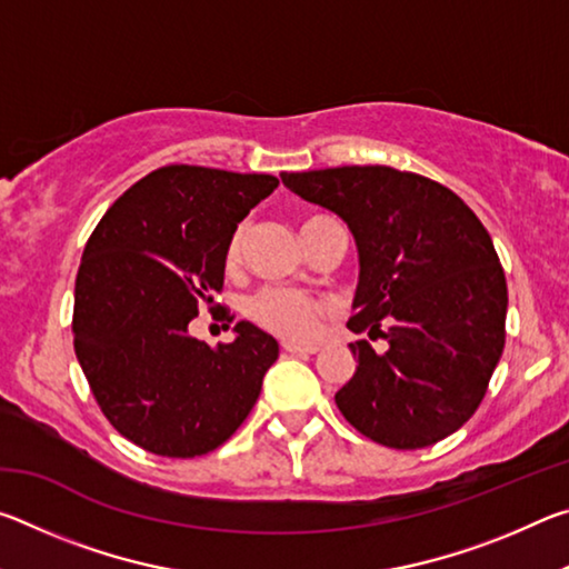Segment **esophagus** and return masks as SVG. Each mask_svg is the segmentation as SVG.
I'll return each mask as SVG.
<instances>
[{
	"label": "esophagus",
	"instance_id": "obj_1",
	"mask_svg": "<svg viewBox=\"0 0 569 569\" xmlns=\"http://www.w3.org/2000/svg\"><path fill=\"white\" fill-rule=\"evenodd\" d=\"M283 349L288 353H316L319 351V346L316 343H298V341H283Z\"/></svg>",
	"mask_w": 569,
	"mask_h": 569
}]
</instances>
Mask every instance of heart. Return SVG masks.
<instances>
[{
  "instance_id": "1",
  "label": "heart",
  "mask_w": 569,
  "mask_h": 569,
  "mask_svg": "<svg viewBox=\"0 0 569 569\" xmlns=\"http://www.w3.org/2000/svg\"><path fill=\"white\" fill-rule=\"evenodd\" d=\"M246 228H238L226 248V263L236 266L243 250ZM323 301L319 298L293 291V288H263L248 301V316L258 326L286 339H306L316 331L321 321Z\"/></svg>"
}]
</instances>
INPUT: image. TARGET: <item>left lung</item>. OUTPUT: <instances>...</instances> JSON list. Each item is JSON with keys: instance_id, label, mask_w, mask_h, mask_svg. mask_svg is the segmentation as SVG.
Instances as JSON below:
<instances>
[{"instance_id": "obj_1", "label": "left lung", "mask_w": 569, "mask_h": 569, "mask_svg": "<svg viewBox=\"0 0 569 569\" xmlns=\"http://www.w3.org/2000/svg\"><path fill=\"white\" fill-rule=\"evenodd\" d=\"M283 186L339 216L359 250L356 371L336 407L391 449L437 445L485 399L505 351L507 281L487 228L457 192L387 166L281 172Z\"/></svg>"}]
</instances>
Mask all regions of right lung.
Here are the masks:
<instances>
[{
    "mask_svg": "<svg viewBox=\"0 0 569 569\" xmlns=\"http://www.w3.org/2000/svg\"><path fill=\"white\" fill-rule=\"evenodd\" d=\"M276 188L278 178L258 172L166 166L92 230L74 281V353L132 445L172 459L208 455L253 409L278 341L238 321L233 343L208 346L188 323L216 303L230 238Z\"/></svg>",
    "mask_w": 569,
    "mask_h": 569,
    "instance_id": "right-lung-1",
    "label": "right lung"
}]
</instances>
